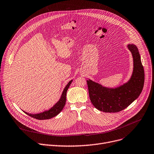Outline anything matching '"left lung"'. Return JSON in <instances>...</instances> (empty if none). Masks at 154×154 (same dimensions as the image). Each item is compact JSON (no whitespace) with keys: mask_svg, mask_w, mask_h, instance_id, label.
<instances>
[{"mask_svg":"<svg viewBox=\"0 0 154 154\" xmlns=\"http://www.w3.org/2000/svg\"><path fill=\"white\" fill-rule=\"evenodd\" d=\"M127 47L131 52L134 70L128 81L117 88H108L88 79L87 80L90 99L99 110L114 113L127 108L142 92L144 84V70L138 48L134 44Z\"/></svg>","mask_w":154,"mask_h":154,"instance_id":"1","label":"left lung"}]
</instances>
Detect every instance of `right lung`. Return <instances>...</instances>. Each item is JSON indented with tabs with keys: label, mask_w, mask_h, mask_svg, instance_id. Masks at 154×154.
Segmentation results:
<instances>
[{
	"label": "right lung",
	"mask_w": 154,
	"mask_h": 154,
	"mask_svg": "<svg viewBox=\"0 0 154 154\" xmlns=\"http://www.w3.org/2000/svg\"><path fill=\"white\" fill-rule=\"evenodd\" d=\"M72 82V80H70V81L67 84V85L66 86V87L64 88V89H63V92L61 95V97L59 99V100L48 110H46L43 112L39 113V114H29V113H27L25 111H23V112H25L26 114H27L28 116H30L31 117H33V118L38 119V120L50 119L52 117H55L56 116H57L59 113L62 110V109H63V107L65 106V104H66L67 91L68 90L70 85L71 84Z\"/></svg>",
	"instance_id": "1"
}]
</instances>
